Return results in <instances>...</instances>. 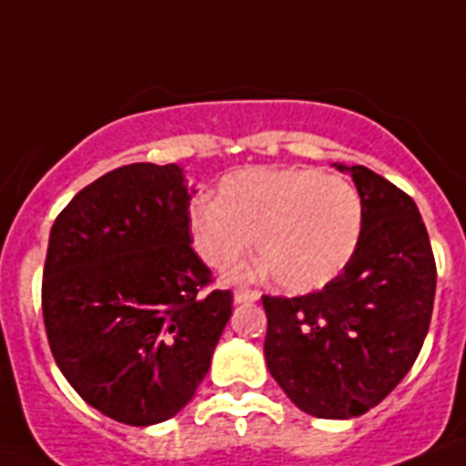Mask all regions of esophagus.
<instances>
[{
  "instance_id": "1",
  "label": "esophagus",
  "mask_w": 466,
  "mask_h": 466,
  "mask_svg": "<svg viewBox=\"0 0 466 466\" xmlns=\"http://www.w3.org/2000/svg\"><path fill=\"white\" fill-rule=\"evenodd\" d=\"M233 299H236V303H254V300L261 299V291H257V289H236Z\"/></svg>"
}]
</instances>
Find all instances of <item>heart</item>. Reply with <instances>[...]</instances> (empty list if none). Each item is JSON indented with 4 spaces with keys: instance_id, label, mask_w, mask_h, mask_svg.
Segmentation results:
<instances>
[{
    "instance_id": "1",
    "label": "heart",
    "mask_w": 466,
    "mask_h": 466,
    "mask_svg": "<svg viewBox=\"0 0 466 466\" xmlns=\"http://www.w3.org/2000/svg\"><path fill=\"white\" fill-rule=\"evenodd\" d=\"M364 226L361 196L343 177L310 167H254L224 177L217 200L188 209L196 254L228 270L252 247L261 257L233 270L236 279L273 273L289 291L331 282L355 254Z\"/></svg>"
}]
</instances>
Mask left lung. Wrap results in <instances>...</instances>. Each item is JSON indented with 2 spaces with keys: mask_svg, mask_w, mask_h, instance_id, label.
<instances>
[{
  "mask_svg": "<svg viewBox=\"0 0 466 466\" xmlns=\"http://www.w3.org/2000/svg\"><path fill=\"white\" fill-rule=\"evenodd\" d=\"M350 172L364 203L355 254L324 289L263 296L266 364L315 418H357L410 371L430 331L436 263L409 193L364 166Z\"/></svg>",
  "mask_w": 466,
  "mask_h": 466,
  "instance_id": "obj_1",
  "label": "left lung"
}]
</instances>
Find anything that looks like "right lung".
Instances as JSON below:
<instances>
[{"instance_id": "add662e5", "label": "right lung", "mask_w": 466, "mask_h": 466, "mask_svg": "<svg viewBox=\"0 0 466 466\" xmlns=\"http://www.w3.org/2000/svg\"><path fill=\"white\" fill-rule=\"evenodd\" d=\"M191 193L175 163L116 167L69 200L48 238L53 360L123 425H156L191 401L233 312L228 289L203 294L212 273L191 247Z\"/></svg>"}]
</instances>
